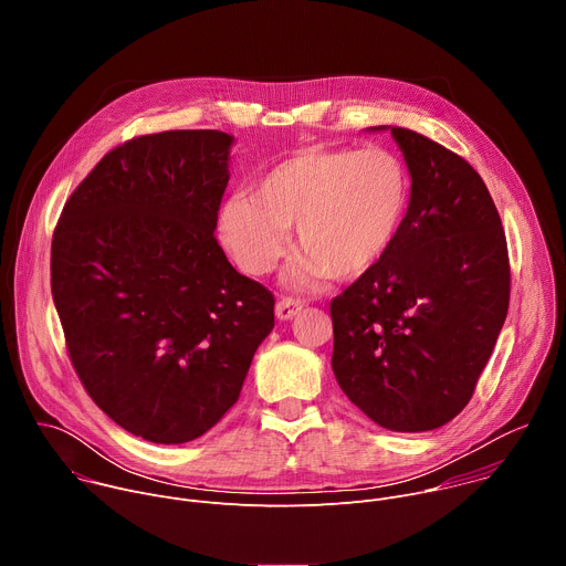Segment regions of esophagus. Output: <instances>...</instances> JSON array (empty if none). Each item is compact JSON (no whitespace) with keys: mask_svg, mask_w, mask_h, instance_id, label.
I'll use <instances>...</instances> for the list:
<instances>
[{"mask_svg":"<svg viewBox=\"0 0 566 566\" xmlns=\"http://www.w3.org/2000/svg\"><path fill=\"white\" fill-rule=\"evenodd\" d=\"M302 308V302L295 297H280V302L275 304V315L277 319H291L293 315H297V311Z\"/></svg>","mask_w":566,"mask_h":566,"instance_id":"obj_1","label":"esophagus"}]
</instances>
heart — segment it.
I'll return each instance as SVG.
<instances>
[{"instance_id": "b5f03b06", "label": "heart", "mask_w": 566, "mask_h": 566, "mask_svg": "<svg viewBox=\"0 0 566 566\" xmlns=\"http://www.w3.org/2000/svg\"><path fill=\"white\" fill-rule=\"evenodd\" d=\"M410 201L402 160L385 147L300 149L264 170L249 195L219 208L217 232L249 275L271 273L286 253V228L300 251L291 282L352 280L391 249Z\"/></svg>"}]
</instances>
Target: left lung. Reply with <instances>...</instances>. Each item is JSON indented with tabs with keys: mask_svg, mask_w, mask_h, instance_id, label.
I'll return each instance as SVG.
<instances>
[{
	"mask_svg": "<svg viewBox=\"0 0 566 566\" xmlns=\"http://www.w3.org/2000/svg\"><path fill=\"white\" fill-rule=\"evenodd\" d=\"M391 136L410 206L385 258L332 300V367L374 423L426 432L472 398L509 313L511 266L495 201L468 160L406 127Z\"/></svg>",
	"mask_w": 566,
	"mask_h": 566,
	"instance_id": "obj_1",
	"label": "left lung"
}]
</instances>
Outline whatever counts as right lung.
I'll list each match as a JSON object with an SVG mask.
<instances>
[{
  "mask_svg": "<svg viewBox=\"0 0 566 566\" xmlns=\"http://www.w3.org/2000/svg\"><path fill=\"white\" fill-rule=\"evenodd\" d=\"M232 136H136L80 184L51 241V293L96 406L151 443L206 434L234 406L275 297L214 239Z\"/></svg>",
  "mask_w": 566,
  "mask_h": 566,
  "instance_id": "obj_1",
  "label": "right lung"
}]
</instances>
